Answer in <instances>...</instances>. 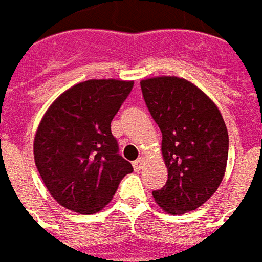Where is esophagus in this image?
Returning a JSON list of instances; mask_svg holds the SVG:
<instances>
[{
    "label": "esophagus",
    "mask_w": 262,
    "mask_h": 262,
    "mask_svg": "<svg viewBox=\"0 0 262 262\" xmlns=\"http://www.w3.org/2000/svg\"><path fill=\"white\" fill-rule=\"evenodd\" d=\"M144 164H145V159L142 157H140L138 159H135L134 162H133V166H134L135 170H140L142 166H144Z\"/></svg>",
    "instance_id": "34e87169"
}]
</instances>
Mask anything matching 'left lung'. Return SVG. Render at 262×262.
<instances>
[{
  "mask_svg": "<svg viewBox=\"0 0 262 262\" xmlns=\"http://www.w3.org/2000/svg\"><path fill=\"white\" fill-rule=\"evenodd\" d=\"M148 111L162 133L168 181L152 192L170 214L194 210L223 181L229 134L216 104L198 87L179 77L141 81Z\"/></svg>",
  "mask_w": 262,
  "mask_h": 262,
  "instance_id": "obj_1",
  "label": "left lung"
}]
</instances>
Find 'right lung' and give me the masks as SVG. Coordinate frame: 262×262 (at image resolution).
I'll return each mask as SVG.
<instances>
[{
	"label": "right lung",
	"mask_w": 262,
	"mask_h": 262,
	"mask_svg": "<svg viewBox=\"0 0 262 262\" xmlns=\"http://www.w3.org/2000/svg\"><path fill=\"white\" fill-rule=\"evenodd\" d=\"M133 86L113 79L79 83L57 98L39 124L35 164L48 190L69 210L97 213L134 170L111 134V121Z\"/></svg>",
	"instance_id": "right-lung-1"
}]
</instances>
